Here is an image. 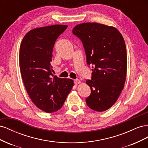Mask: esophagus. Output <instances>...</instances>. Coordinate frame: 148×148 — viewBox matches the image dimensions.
Instances as JSON below:
<instances>
[{
  "label": "esophagus",
  "instance_id": "esophagus-1",
  "mask_svg": "<svg viewBox=\"0 0 148 148\" xmlns=\"http://www.w3.org/2000/svg\"><path fill=\"white\" fill-rule=\"evenodd\" d=\"M80 83V80L78 79H76L74 80V83L75 84H78Z\"/></svg>",
  "mask_w": 148,
  "mask_h": 148
}]
</instances>
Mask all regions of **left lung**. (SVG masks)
Segmentation results:
<instances>
[{
  "label": "left lung",
  "mask_w": 148,
  "mask_h": 148,
  "mask_svg": "<svg viewBox=\"0 0 148 148\" xmlns=\"http://www.w3.org/2000/svg\"><path fill=\"white\" fill-rule=\"evenodd\" d=\"M73 34L83 44L91 78L86 81L91 95L87 106L96 112L105 111L117 101L126 79L127 57L123 38L112 26L84 23L75 26Z\"/></svg>",
  "instance_id": "8db88e82"
}]
</instances>
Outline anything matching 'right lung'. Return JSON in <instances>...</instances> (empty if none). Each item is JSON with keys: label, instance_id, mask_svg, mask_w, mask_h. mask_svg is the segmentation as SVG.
<instances>
[{"label": "right lung", "instance_id": "1", "mask_svg": "<svg viewBox=\"0 0 148 148\" xmlns=\"http://www.w3.org/2000/svg\"><path fill=\"white\" fill-rule=\"evenodd\" d=\"M66 25H52L29 31L20 48V72L30 99L47 113L59 110L73 86L71 79L52 73V51Z\"/></svg>", "mask_w": 148, "mask_h": 148}]
</instances>
